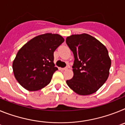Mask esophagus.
Returning <instances> with one entry per match:
<instances>
[{"instance_id":"1","label":"esophagus","mask_w":125,"mask_h":125,"mask_svg":"<svg viewBox=\"0 0 125 125\" xmlns=\"http://www.w3.org/2000/svg\"><path fill=\"white\" fill-rule=\"evenodd\" d=\"M69 68V66H66V67H65V68H60V69H61V70L64 71V70H67V69H68Z\"/></svg>"}]
</instances>
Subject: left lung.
<instances>
[{"instance_id": "1", "label": "left lung", "mask_w": 125, "mask_h": 125, "mask_svg": "<svg viewBox=\"0 0 125 125\" xmlns=\"http://www.w3.org/2000/svg\"><path fill=\"white\" fill-rule=\"evenodd\" d=\"M66 42L74 57V76L66 83L80 95L95 93L106 82L110 73L111 62L106 47L87 34L70 36Z\"/></svg>"}]
</instances>
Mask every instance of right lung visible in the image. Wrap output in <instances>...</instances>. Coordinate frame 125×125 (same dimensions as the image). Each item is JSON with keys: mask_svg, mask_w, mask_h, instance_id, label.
I'll return each instance as SVG.
<instances>
[{"mask_svg": "<svg viewBox=\"0 0 125 125\" xmlns=\"http://www.w3.org/2000/svg\"><path fill=\"white\" fill-rule=\"evenodd\" d=\"M64 39L59 34H42L34 37L19 49L13 61L14 76L29 91H37L47 86L54 73V52Z\"/></svg>", "mask_w": 125, "mask_h": 125, "instance_id": "right-lung-1", "label": "right lung"}]
</instances>
